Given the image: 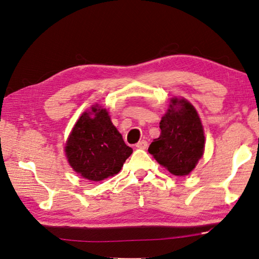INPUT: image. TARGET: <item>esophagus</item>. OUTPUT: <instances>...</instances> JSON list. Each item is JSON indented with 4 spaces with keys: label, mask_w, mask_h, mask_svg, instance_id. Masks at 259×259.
<instances>
[{
    "label": "esophagus",
    "mask_w": 259,
    "mask_h": 259,
    "mask_svg": "<svg viewBox=\"0 0 259 259\" xmlns=\"http://www.w3.org/2000/svg\"><path fill=\"white\" fill-rule=\"evenodd\" d=\"M147 146H148V143L146 142V140H140L139 143L136 144V147L139 148V149H146V148H147Z\"/></svg>",
    "instance_id": "obj_1"
}]
</instances>
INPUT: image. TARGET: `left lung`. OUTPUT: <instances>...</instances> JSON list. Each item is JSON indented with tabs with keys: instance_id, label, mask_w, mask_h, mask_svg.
I'll use <instances>...</instances> for the list:
<instances>
[{
	"instance_id": "left-lung-1",
	"label": "left lung",
	"mask_w": 259,
	"mask_h": 259,
	"mask_svg": "<svg viewBox=\"0 0 259 259\" xmlns=\"http://www.w3.org/2000/svg\"><path fill=\"white\" fill-rule=\"evenodd\" d=\"M161 135L148 152L175 176H188L203 156L204 129L194 106L185 98H172L159 122Z\"/></svg>"
}]
</instances>
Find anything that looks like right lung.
Segmentation results:
<instances>
[{
  "label": "right lung",
  "mask_w": 259,
  "mask_h": 259,
  "mask_svg": "<svg viewBox=\"0 0 259 259\" xmlns=\"http://www.w3.org/2000/svg\"><path fill=\"white\" fill-rule=\"evenodd\" d=\"M64 150L73 170L91 181L117 175L133 153L112 123L109 112L98 105L79 117Z\"/></svg>",
  "instance_id": "right-lung-1"
}]
</instances>
